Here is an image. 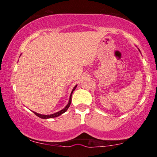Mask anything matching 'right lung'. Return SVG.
<instances>
[{
    "label": "right lung",
    "mask_w": 157,
    "mask_h": 157,
    "mask_svg": "<svg viewBox=\"0 0 157 157\" xmlns=\"http://www.w3.org/2000/svg\"><path fill=\"white\" fill-rule=\"evenodd\" d=\"M76 86H77V85H76V86H75L74 89H73L72 91H71V94L70 98H69V101H68V104L66 105V106L65 108H64L63 109H62V110H61L60 111H58V112H56V113H53V114H50V115H43V114H40V113H36V112H34V111H33V113H35V114H36V116H37V117H40V118H41V119H51V118H55V117H59V116L61 115L62 113H65L66 111L68 110V107L70 106L71 103V96H72V94H73V92H74V90L76 89Z\"/></svg>",
    "instance_id": "right-lung-1"
}]
</instances>
